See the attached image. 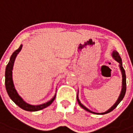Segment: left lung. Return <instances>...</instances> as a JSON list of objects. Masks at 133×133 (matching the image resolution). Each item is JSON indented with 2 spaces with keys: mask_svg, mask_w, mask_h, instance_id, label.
I'll return each mask as SVG.
<instances>
[{
  "mask_svg": "<svg viewBox=\"0 0 133 133\" xmlns=\"http://www.w3.org/2000/svg\"><path fill=\"white\" fill-rule=\"evenodd\" d=\"M111 55H112V57H113V59H115V61H117V62H118V63H119V69H120L121 72H122V90H121L120 94H119V98H118V99L117 100V101L115 102V104H113L111 107L109 109L107 110V111L104 112V113H96V112H94V111H90L89 109H87L86 107H85V106L82 104L81 102V101H80L79 99H78V94H77V101H78V104H79V105L81 106V107L83 108V109H85V111H87L89 112V113H94V114H97V115H104V114H106V113H109V112L112 111H113L114 109H115V108H116V107H117V106L119 104V102H120L122 100V99L124 98V96H125V94H126V73H125V70L122 66V59H121L120 56L119 55V53H118V52H117L116 50H113V52H112V54H111Z\"/></svg>",
  "mask_w": 133,
  "mask_h": 133,
  "instance_id": "8db88e82",
  "label": "left lung"
}]
</instances>
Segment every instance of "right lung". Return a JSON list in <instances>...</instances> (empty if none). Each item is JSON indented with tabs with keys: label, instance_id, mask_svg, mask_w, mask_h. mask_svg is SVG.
<instances>
[{
	"label": "right lung",
	"instance_id": "obj_1",
	"mask_svg": "<svg viewBox=\"0 0 133 133\" xmlns=\"http://www.w3.org/2000/svg\"><path fill=\"white\" fill-rule=\"evenodd\" d=\"M22 48V45L21 44L18 50H16V51L14 52L12 55L11 56L10 60L9 61L8 64L7 65V67H6V69H5V87H6V90H7L9 96L10 97L11 99L19 107H20L22 109L25 110V111H37L43 109L44 108L47 107L49 105H50L52 104V102H53L54 100L55 99L56 94L54 96V97L52 98L51 100L46 102V103L39 104V105H32V104H29L27 102H26L19 96V94L16 91V88H15L14 81H13L12 70L14 62H15V59H16L17 55H18V54L21 50Z\"/></svg>",
	"mask_w": 133,
	"mask_h": 133
}]
</instances>
